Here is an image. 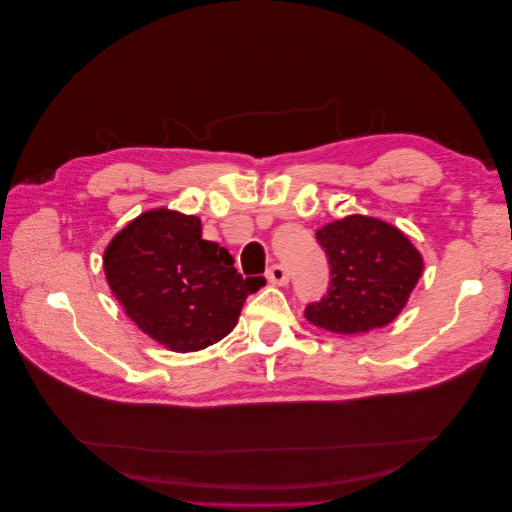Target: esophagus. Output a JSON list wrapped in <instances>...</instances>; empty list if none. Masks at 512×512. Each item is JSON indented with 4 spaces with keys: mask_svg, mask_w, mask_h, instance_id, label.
I'll return each instance as SVG.
<instances>
[{
    "mask_svg": "<svg viewBox=\"0 0 512 512\" xmlns=\"http://www.w3.org/2000/svg\"><path fill=\"white\" fill-rule=\"evenodd\" d=\"M267 280H269V284H273V286H286V284H288V271H286V267H282V265L269 267Z\"/></svg>",
    "mask_w": 512,
    "mask_h": 512,
    "instance_id": "esophagus-1",
    "label": "esophagus"
}]
</instances>
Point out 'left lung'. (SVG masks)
Returning a JSON list of instances; mask_svg holds the SVG:
<instances>
[{
  "instance_id": "8db88e82",
  "label": "left lung",
  "mask_w": 512,
  "mask_h": 512,
  "mask_svg": "<svg viewBox=\"0 0 512 512\" xmlns=\"http://www.w3.org/2000/svg\"><path fill=\"white\" fill-rule=\"evenodd\" d=\"M316 237L329 256L331 284L327 297L305 307V318L337 335L369 333L393 322L425 267L406 232L354 213L322 226Z\"/></svg>"
}]
</instances>
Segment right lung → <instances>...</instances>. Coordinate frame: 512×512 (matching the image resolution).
<instances>
[{"label":"right lung","mask_w":512,"mask_h":512,"mask_svg":"<svg viewBox=\"0 0 512 512\" xmlns=\"http://www.w3.org/2000/svg\"><path fill=\"white\" fill-rule=\"evenodd\" d=\"M104 275L126 316L153 342L196 352L237 327L247 294L265 277H243L226 247L205 241L196 215L151 209L104 250Z\"/></svg>","instance_id":"right-lung-1"}]
</instances>
